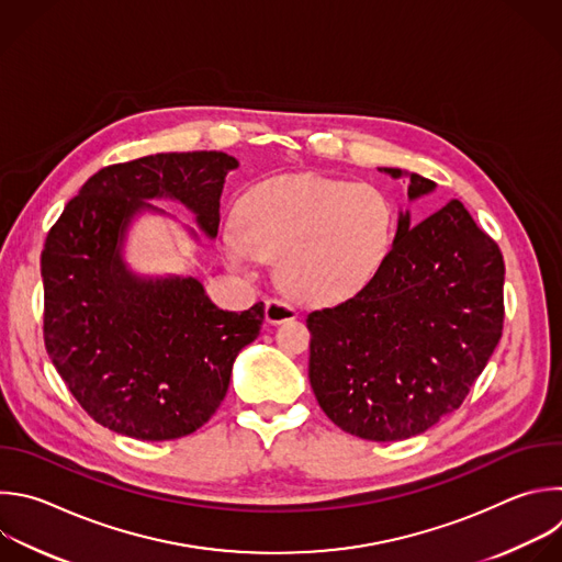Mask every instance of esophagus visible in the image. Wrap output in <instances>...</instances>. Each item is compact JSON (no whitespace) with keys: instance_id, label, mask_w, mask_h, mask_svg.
I'll list each match as a JSON object with an SVG mask.
<instances>
[{"instance_id":"34e87169","label":"esophagus","mask_w":562,"mask_h":562,"mask_svg":"<svg viewBox=\"0 0 562 562\" xmlns=\"http://www.w3.org/2000/svg\"><path fill=\"white\" fill-rule=\"evenodd\" d=\"M265 315H267L269 324H280V322H286V319H295L297 317V308L293 304L284 302V300L271 297V300H267Z\"/></svg>"}]
</instances>
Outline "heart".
<instances>
[{
	"label": "heart",
	"instance_id": "1",
	"mask_svg": "<svg viewBox=\"0 0 562 562\" xmlns=\"http://www.w3.org/2000/svg\"><path fill=\"white\" fill-rule=\"evenodd\" d=\"M225 232L236 267L280 258L282 284L304 302L335 304L382 269L395 236L391 201L370 184L319 173L276 176L240 199Z\"/></svg>",
	"mask_w": 562,
	"mask_h": 562
}]
</instances>
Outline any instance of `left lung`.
Masks as SVG:
<instances>
[{"mask_svg": "<svg viewBox=\"0 0 562 562\" xmlns=\"http://www.w3.org/2000/svg\"><path fill=\"white\" fill-rule=\"evenodd\" d=\"M432 190L430 178L411 173V199ZM503 280L498 245L461 201L415 227L402 214L375 278L306 317L319 408L344 432L386 443L461 408L503 335Z\"/></svg>", "mask_w": 562, "mask_h": 562, "instance_id": "1", "label": "left lung"}]
</instances>
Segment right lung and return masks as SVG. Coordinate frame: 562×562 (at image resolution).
Masks as SVG:
<instances>
[{"label": "right lung", "instance_id": "1", "mask_svg": "<svg viewBox=\"0 0 562 562\" xmlns=\"http://www.w3.org/2000/svg\"><path fill=\"white\" fill-rule=\"evenodd\" d=\"M238 160L167 151L90 176L50 227L42 251L44 344L79 406L103 428L140 441L196 432L227 395L232 366L265 322V302L223 311L194 278L138 280L119 243L147 199H176L218 234L221 192Z\"/></svg>", "mask_w": 562, "mask_h": 562}]
</instances>
